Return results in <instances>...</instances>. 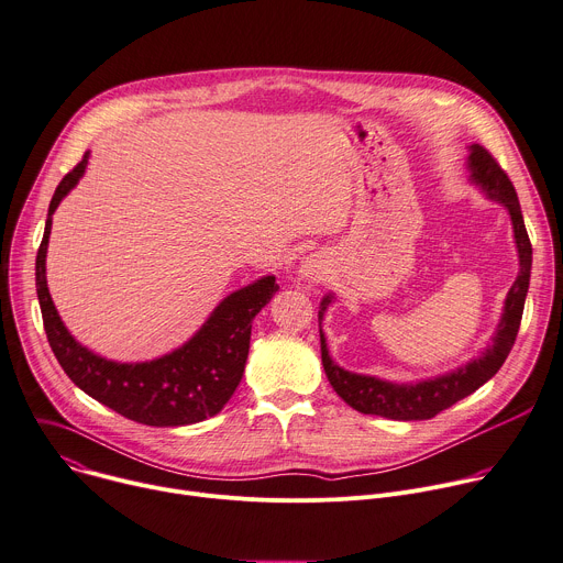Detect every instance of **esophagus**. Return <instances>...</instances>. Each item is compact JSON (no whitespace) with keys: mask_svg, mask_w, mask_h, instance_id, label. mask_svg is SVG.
Listing matches in <instances>:
<instances>
[{"mask_svg":"<svg viewBox=\"0 0 563 563\" xmlns=\"http://www.w3.org/2000/svg\"><path fill=\"white\" fill-rule=\"evenodd\" d=\"M300 274L305 278H321V261L314 258V255H310V258H305V263L300 265Z\"/></svg>","mask_w":563,"mask_h":563,"instance_id":"esophagus-1","label":"esophagus"}]
</instances>
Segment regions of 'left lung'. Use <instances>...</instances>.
<instances>
[{"label":"left lung","mask_w":563,"mask_h":563,"mask_svg":"<svg viewBox=\"0 0 563 563\" xmlns=\"http://www.w3.org/2000/svg\"><path fill=\"white\" fill-rule=\"evenodd\" d=\"M470 150H472L470 155L472 181L481 186L489 199L503 203V207L509 211V218H512L515 240L519 249V267H521L512 289L507 291L505 310L496 328V334L492 339V345L483 352V356H478V360L470 362L463 368L440 375L435 379H427L418 384H393V382H384L368 375H356L336 366L328 352V343L321 330V362H323L325 375L332 388L336 390V395L347 406H352L354 411L366 413V416H382L388 420H431L440 411H444V408L472 395L487 379H492L498 373V368L505 364L509 350H512L517 341L521 317H523V305L530 287L532 244L523 224L517 190L512 181H509L507 173L483 145L474 143ZM330 300L332 296L323 298L319 319L323 317Z\"/></svg>","instance_id":"1"}]
</instances>
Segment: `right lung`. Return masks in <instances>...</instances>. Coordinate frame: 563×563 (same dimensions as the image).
<instances>
[{
  "label": "right lung",
  "instance_id": "obj_1",
  "mask_svg": "<svg viewBox=\"0 0 563 563\" xmlns=\"http://www.w3.org/2000/svg\"><path fill=\"white\" fill-rule=\"evenodd\" d=\"M87 159L89 152H85L82 162L63 177L51 197L44 238L35 258V287L48 345L80 390L128 420L147 427H184L213 418L222 411L242 379L253 317L278 291V283L274 276H265L233 291L188 343L159 360L117 364L93 354L65 328L44 276L51 216L82 177Z\"/></svg>",
  "mask_w": 563,
  "mask_h": 563
}]
</instances>
